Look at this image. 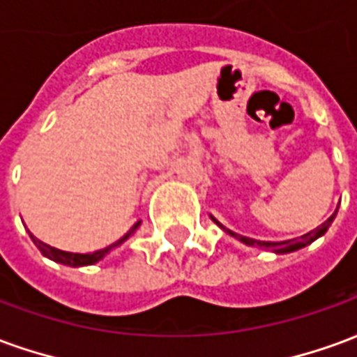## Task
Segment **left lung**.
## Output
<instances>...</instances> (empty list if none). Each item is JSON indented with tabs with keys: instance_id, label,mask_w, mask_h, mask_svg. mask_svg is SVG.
<instances>
[{
	"instance_id": "obj_1",
	"label": "left lung",
	"mask_w": 357,
	"mask_h": 357,
	"mask_svg": "<svg viewBox=\"0 0 357 357\" xmlns=\"http://www.w3.org/2000/svg\"><path fill=\"white\" fill-rule=\"evenodd\" d=\"M335 216H337V212H335V214H333V216H331L327 222H323L319 227H315L314 231L306 233V235H302V237H298V239L281 241V243H271V241H256V239H250V237H243V235H239V233H233V231H229V229H225V231L229 233V235H233V237H237L241 243H245V245H248V247L266 248V250H273V252H277V255H283V252H292V250H298V248L306 247V245H310V243H314L317 237H321L323 233L329 229V225L333 224ZM214 222H216V220H214Z\"/></svg>"
}]
</instances>
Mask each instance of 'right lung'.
Masks as SVG:
<instances>
[{"label": "right lung", "mask_w": 357, "mask_h": 357, "mask_svg": "<svg viewBox=\"0 0 357 357\" xmlns=\"http://www.w3.org/2000/svg\"><path fill=\"white\" fill-rule=\"evenodd\" d=\"M137 225H139V222L133 225L132 229L126 233L122 239L116 241L114 245H110V247L102 248V250H95V252H91V255H76V252H65V250H59V248L50 247V245H45V243H42L40 239H36L32 233H30V237H32V241H34L36 247L42 250L43 256H47L50 260H53V262H59V264H65V266H73V268H80V266H91V264L99 262L102 256L109 252L110 248H114V247H118V245H122V243H124V241L128 239V237H130L133 231H135V227H137Z\"/></svg>", "instance_id": "obj_1"}]
</instances>
